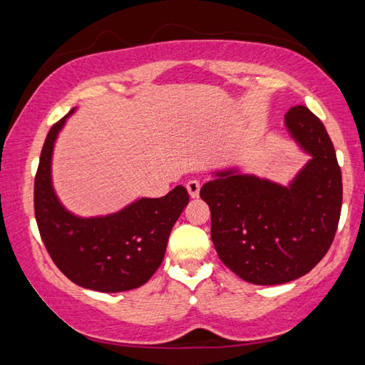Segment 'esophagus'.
Masks as SVG:
<instances>
[{
	"label": "esophagus",
	"mask_w": 365,
	"mask_h": 365,
	"mask_svg": "<svg viewBox=\"0 0 365 365\" xmlns=\"http://www.w3.org/2000/svg\"><path fill=\"white\" fill-rule=\"evenodd\" d=\"M187 190L191 197H197L200 196V190H201V183L197 180H190L187 183Z\"/></svg>",
	"instance_id": "34e87169"
}]
</instances>
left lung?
I'll list each match as a JSON object with an SVG mask.
<instances>
[{"mask_svg": "<svg viewBox=\"0 0 365 365\" xmlns=\"http://www.w3.org/2000/svg\"><path fill=\"white\" fill-rule=\"evenodd\" d=\"M285 123L312 156L289 187L222 172L200 191L220 261L256 285H280L316 267L341 214V169L324 123L306 106L289 109Z\"/></svg>", "mask_w": 365, "mask_h": 365, "instance_id": "8db88e82", "label": "left lung"}]
</instances>
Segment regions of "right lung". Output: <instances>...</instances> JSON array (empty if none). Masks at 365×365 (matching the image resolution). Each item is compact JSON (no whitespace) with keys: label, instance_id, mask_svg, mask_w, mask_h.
I'll use <instances>...</instances> for the list:
<instances>
[{"label":"right lung","instance_id":"obj_1","mask_svg":"<svg viewBox=\"0 0 365 365\" xmlns=\"http://www.w3.org/2000/svg\"><path fill=\"white\" fill-rule=\"evenodd\" d=\"M66 117L49 128L35 175V219L48 255L83 288L117 293L145 285L163 262L188 191L178 185L163 197H143L106 217L80 219L67 212L51 187L53 146Z\"/></svg>","mask_w":365,"mask_h":365}]
</instances>
